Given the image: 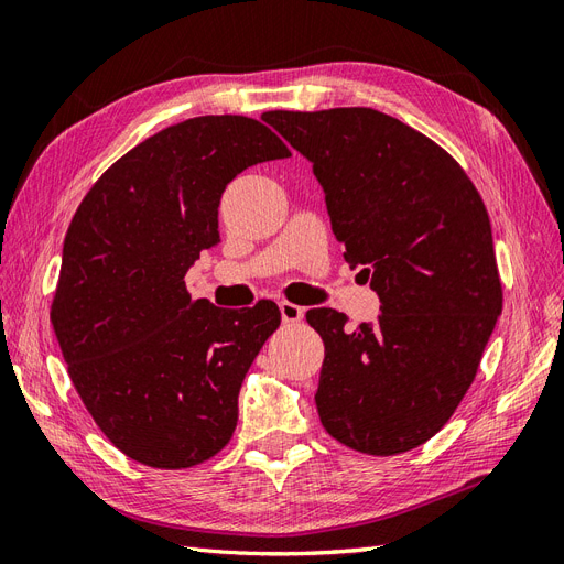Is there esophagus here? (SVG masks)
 <instances>
[{"label": "esophagus", "mask_w": 564, "mask_h": 564, "mask_svg": "<svg viewBox=\"0 0 564 564\" xmlns=\"http://www.w3.org/2000/svg\"><path fill=\"white\" fill-rule=\"evenodd\" d=\"M280 315L284 324H296L303 319V308L296 303H289V301H280Z\"/></svg>", "instance_id": "obj_1"}]
</instances>
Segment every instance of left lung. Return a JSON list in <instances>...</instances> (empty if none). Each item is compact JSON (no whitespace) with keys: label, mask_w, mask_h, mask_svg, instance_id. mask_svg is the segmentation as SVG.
<instances>
[{"label":"left lung","mask_w":564,"mask_h":564,"mask_svg":"<svg viewBox=\"0 0 564 564\" xmlns=\"http://www.w3.org/2000/svg\"><path fill=\"white\" fill-rule=\"evenodd\" d=\"M263 119L313 162L346 261L381 299L357 329L332 308L305 313L324 340V431L371 456L414 449L464 400L503 308L485 202L445 148L379 110Z\"/></svg>","instance_id":"1"}]
</instances>
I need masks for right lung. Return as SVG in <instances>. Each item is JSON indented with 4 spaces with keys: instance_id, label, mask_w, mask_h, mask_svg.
Instances as JSON below:
<instances>
[{
    "instance_id": "1",
    "label": "right lung",
    "mask_w": 564,
    "mask_h": 564,
    "mask_svg": "<svg viewBox=\"0 0 564 564\" xmlns=\"http://www.w3.org/2000/svg\"><path fill=\"white\" fill-rule=\"evenodd\" d=\"M289 155L259 119H185L119 158L70 220L51 324L87 412L143 466H197L235 433L242 381L280 308L193 301L185 272L218 242L226 185Z\"/></svg>"
}]
</instances>
